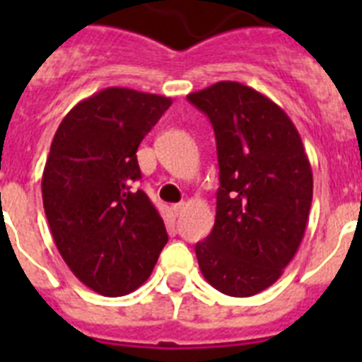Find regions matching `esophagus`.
I'll return each mask as SVG.
<instances>
[{
  "instance_id": "obj_1",
  "label": "esophagus",
  "mask_w": 362,
  "mask_h": 362,
  "mask_svg": "<svg viewBox=\"0 0 362 362\" xmlns=\"http://www.w3.org/2000/svg\"><path fill=\"white\" fill-rule=\"evenodd\" d=\"M185 206H187V203H177V204H174V206H172V210H174L175 216H179V214L185 210Z\"/></svg>"
}]
</instances>
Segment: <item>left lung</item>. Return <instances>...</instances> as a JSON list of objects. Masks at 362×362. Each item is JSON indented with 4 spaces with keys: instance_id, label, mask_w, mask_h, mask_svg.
I'll return each mask as SVG.
<instances>
[{
    "instance_id": "obj_1",
    "label": "left lung",
    "mask_w": 362,
    "mask_h": 362,
    "mask_svg": "<svg viewBox=\"0 0 362 362\" xmlns=\"http://www.w3.org/2000/svg\"><path fill=\"white\" fill-rule=\"evenodd\" d=\"M209 116L219 161L216 223L196 245L201 274L221 293L250 297L296 255L313 194L296 124L272 99L238 81L188 94Z\"/></svg>"
}]
</instances>
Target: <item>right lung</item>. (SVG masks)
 Here are the masks:
<instances>
[{
  "mask_svg": "<svg viewBox=\"0 0 362 362\" xmlns=\"http://www.w3.org/2000/svg\"><path fill=\"white\" fill-rule=\"evenodd\" d=\"M170 98L110 86L79 101L50 145L41 192L54 243L94 292L119 297L150 277L168 241L161 216L134 183L137 146Z\"/></svg>",
  "mask_w": 362,
  "mask_h": 362,
  "instance_id": "obj_1",
  "label": "right lung"
}]
</instances>
